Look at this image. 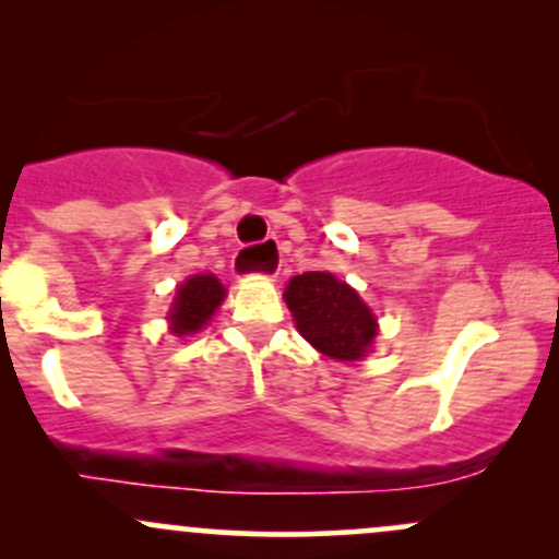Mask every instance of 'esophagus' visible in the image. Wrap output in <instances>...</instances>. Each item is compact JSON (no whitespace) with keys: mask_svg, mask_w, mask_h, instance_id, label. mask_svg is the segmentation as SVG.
<instances>
[{"mask_svg":"<svg viewBox=\"0 0 559 559\" xmlns=\"http://www.w3.org/2000/svg\"><path fill=\"white\" fill-rule=\"evenodd\" d=\"M246 248H243V251H240L238 253V259H235V273H240V275H248V273H251V270H248V257H246ZM262 275H267V273H262Z\"/></svg>","mask_w":559,"mask_h":559,"instance_id":"1","label":"esophagus"}]
</instances>
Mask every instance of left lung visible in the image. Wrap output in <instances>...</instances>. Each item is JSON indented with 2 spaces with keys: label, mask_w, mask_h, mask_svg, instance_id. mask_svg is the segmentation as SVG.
Here are the masks:
<instances>
[{
  "label": "left lung",
  "mask_w": 559,
  "mask_h": 559,
  "mask_svg": "<svg viewBox=\"0 0 559 559\" xmlns=\"http://www.w3.org/2000/svg\"><path fill=\"white\" fill-rule=\"evenodd\" d=\"M284 300L295 316L297 332L324 357L354 362L362 359L379 335V321L357 289L332 273H302L286 284Z\"/></svg>",
  "instance_id": "left-lung-1"
}]
</instances>
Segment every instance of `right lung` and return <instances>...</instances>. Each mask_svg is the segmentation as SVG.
<instances>
[{
	"label": "right lung",
	"mask_w": 559,
	"mask_h": 559,
	"mask_svg": "<svg viewBox=\"0 0 559 559\" xmlns=\"http://www.w3.org/2000/svg\"><path fill=\"white\" fill-rule=\"evenodd\" d=\"M224 295H227V289H224L222 281L213 273H200L186 278L175 289L173 308L167 313L173 335L183 337L200 332L213 319V313L218 311V306L224 302Z\"/></svg>",
	"instance_id": "obj_1"
}]
</instances>
